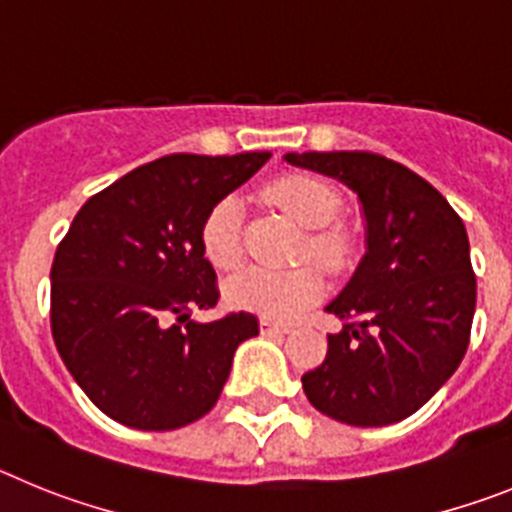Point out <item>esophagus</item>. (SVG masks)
Returning <instances> with one entry per match:
<instances>
[{"instance_id": "esophagus-1", "label": "esophagus", "mask_w": 512, "mask_h": 512, "mask_svg": "<svg viewBox=\"0 0 512 512\" xmlns=\"http://www.w3.org/2000/svg\"><path fill=\"white\" fill-rule=\"evenodd\" d=\"M259 325L264 333H269V336H284V333H289V330H292V325L277 323V320H271V318H261Z\"/></svg>"}]
</instances>
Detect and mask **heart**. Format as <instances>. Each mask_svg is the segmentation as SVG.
<instances>
[{
  "label": "heart",
  "mask_w": 512,
  "mask_h": 512,
  "mask_svg": "<svg viewBox=\"0 0 512 512\" xmlns=\"http://www.w3.org/2000/svg\"><path fill=\"white\" fill-rule=\"evenodd\" d=\"M266 202L292 217L302 228H325L338 215V194L310 174H284L266 184ZM200 246L215 269L230 271L243 259V210L233 194L220 197L200 225ZM312 259L336 266L343 259V238L336 230H315L307 235ZM225 302L271 320H287L302 307L318 302L325 292V277L318 266L305 264L287 271L248 266L225 282Z\"/></svg>",
  "instance_id": "obj_1"
}]
</instances>
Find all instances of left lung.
Instances as JSON below:
<instances>
[{
	"instance_id": "left-lung-1",
	"label": "left lung",
	"mask_w": 512,
	"mask_h": 512,
	"mask_svg": "<svg viewBox=\"0 0 512 512\" xmlns=\"http://www.w3.org/2000/svg\"><path fill=\"white\" fill-rule=\"evenodd\" d=\"M284 158L354 189L366 215V256L325 307L343 330L330 333L302 390L341 423H397L423 408L467 354L477 305L467 228L436 187L379 153Z\"/></svg>"
}]
</instances>
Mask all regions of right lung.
Listing matches in <instances>:
<instances>
[{"label": "right lung", "mask_w": 512, "mask_h": 512, "mask_svg": "<svg viewBox=\"0 0 512 512\" xmlns=\"http://www.w3.org/2000/svg\"><path fill=\"white\" fill-rule=\"evenodd\" d=\"M271 153H171L92 194L51 266V330L89 400L140 431H174L215 408L251 312L189 320L220 300L200 246L212 205Z\"/></svg>", "instance_id": "obj_1"}]
</instances>
